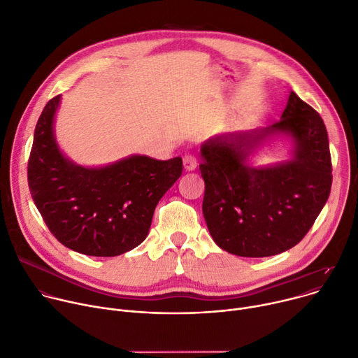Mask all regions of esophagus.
<instances>
[{"label": "esophagus", "instance_id": "obj_1", "mask_svg": "<svg viewBox=\"0 0 358 358\" xmlns=\"http://www.w3.org/2000/svg\"><path fill=\"white\" fill-rule=\"evenodd\" d=\"M182 164H184V169L187 171H194L197 169V159H196V157L191 155V154H184Z\"/></svg>", "mask_w": 358, "mask_h": 358}]
</instances>
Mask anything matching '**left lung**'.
I'll use <instances>...</instances> for the list:
<instances>
[{
    "mask_svg": "<svg viewBox=\"0 0 358 358\" xmlns=\"http://www.w3.org/2000/svg\"><path fill=\"white\" fill-rule=\"evenodd\" d=\"M287 135L293 157L251 168L248 155ZM203 214L215 244L240 257H270L299 244L331 191L329 136L320 114L291 91L281 120L266 128L211 137L201 145Z\"/></svg>",
    "mask_w": 358,
    "mask_h": 358,
    "instance_id": "left-lung-1",
    "label": "left lung"
}]
</instances>
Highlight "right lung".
Listing matches in <instances>:
<instances>
[{
    "instance_id": "right-lung-1",
    "label": "right lung",
    "mask_w": 358,
    "mask_h": 358,
    "mask_svg": "<svg viewBox=\"0 0 358 358\" xmlns=\"http://www.w3.org/2000/svg\"><path fill=\"white\" fill-rule=\"evenodd\" d=\"M61 95L44 107L28 159V185L51 234L67 248L115 257L140 245L161 197L182 173V159L131 155L106 167H83L54 136Z\"/></svg>"
}]
</instances>
